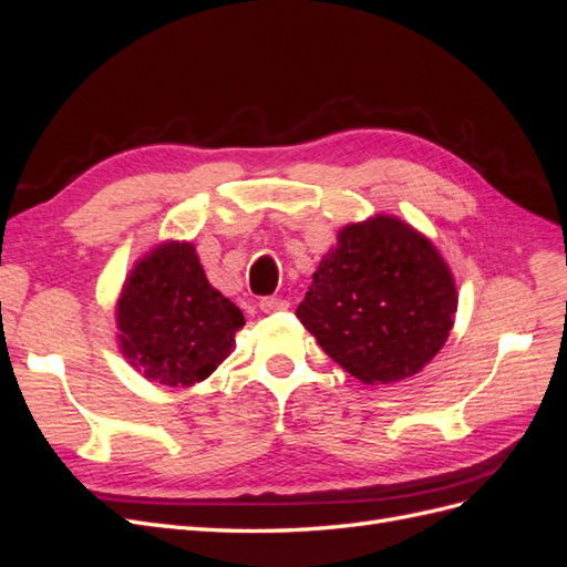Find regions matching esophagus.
I'll return each mask as SVG.
<instances>
[{"instance_id":"esophagus-1","label":"esophagus","mask_w":567,"mask_h":567,"mask_svg":"<svg viewBox=\"0 0 567 567\" xmlns=\"http://www.w3.org/2000/svg\"><path fill=\"white\" fill-rule=\"evenodd\" d=\"M260 310H262L265 315L288 310V300H284V298H262V300H260Z\"/></svg>"}]
</instances>
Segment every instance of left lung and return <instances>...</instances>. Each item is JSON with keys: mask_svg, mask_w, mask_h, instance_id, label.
<instances>
[{"mask_svg": "<svg viewBox=\"0 0 567 567\" xmlns=\"http://www.w3.org/2000/svg\"><path fill=\"white\" fill-rule=\"evenodd\" d=\"M454 277L414 227L375 215L340 229L296 317L323 352L367 385L419 373L447 340Z\"/></svg>", "mask_w": 567, "mask_h": 567, "instance_id": "obj_1", "label": "left lung"}]
</instances>
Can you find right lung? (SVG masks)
Instances as JSON below:
<instances>
[{
    "mask_svg": "<svg viewBox=\"0 0 567 567\" xmlns=\"http://www.w3.org/2000/svg\"><path fill=\"white\" fill-rule=\"evenodd\" d=\"M120 350L144 379L194 385L225 362L244 312L205 279L194 244L167 241L144 255L115 310Z\"/></svg>",
    "mask_w": 567,
    "mask_h": 567,
    "instance_id": "obj_1",
    "label": "right lung"
}]
</instances>
